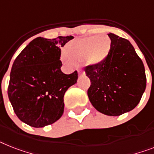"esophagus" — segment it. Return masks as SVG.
<instances>
[{
	"instance_id": "esophagus-1",
	"label": "esophagus",
	"mask_w": 154,
	"mask_h": 154,
	"mask_svg": "<svg viewBox=\"0 0 154 154\" xmlns=\"http://www.w3.org/2000/svg\"><path fill=\"white\" fill-rule=\"evenodd\" d=\"M78 74H79V76L84 75H85V72H83V71H79V72H78Z\"/></svg>"
}]
</instances>
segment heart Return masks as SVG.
I'll use <instances>...</instances> for the list:
<instances>
[{
  "instance_id": "b5f03b06",
  "label": "heart",
  "mask_w": 154,
  "mask_h": 154,
  "mask_svg": "<svg viewBox=\"0 0 154 154\" xmlns=\"http://www.w3.org/2000/svg\"><path fill=\"white\" fill-rule=\"evenodd\" d=\"M111 49L112 40L106 34L86 37L68 43L62 60L68 66L82 60L87 65L98 66L106 60Z\"/></svg>"
}]
</instances>
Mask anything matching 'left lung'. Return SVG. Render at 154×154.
<instances>
[{
    "label": "left lung",
    "mask_w": 154,
    "mask_h": 154,
    "mask_svg": "<svg viewBox=\"0 0 154 154\" xmlns=\"http://www.w3.org/2000/svg\"><path fill=\"white\" fill-rule=\"evenodd\" d=\"M112 49L104 63L85 68L91 79L87 94L92 105L107 116L131 111L141 100L146 86L142 60L128 40L112 33Z\"/></svg>",
    "instance_id": "1"
}]
</instances>
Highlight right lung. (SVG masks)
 Returning <instances> with one entry per match:
<instances>
[{"label":"right lung","mask_w":154,"mask_h":154,"mask_svg":"<svg viewBox=\"0 0 154 154\" xmlns=\"http://www.w3.org/2000/svg\"><path fill=\"white\" fill-rule=\"evenodd\" d=\"M73 36L34 38L15 60L8 95L20 120L34 128L55 123L63 115V96L75 84L78 73L61 72L60 48Z\"/></svg>","instance_id":"1"}]
</instances>
